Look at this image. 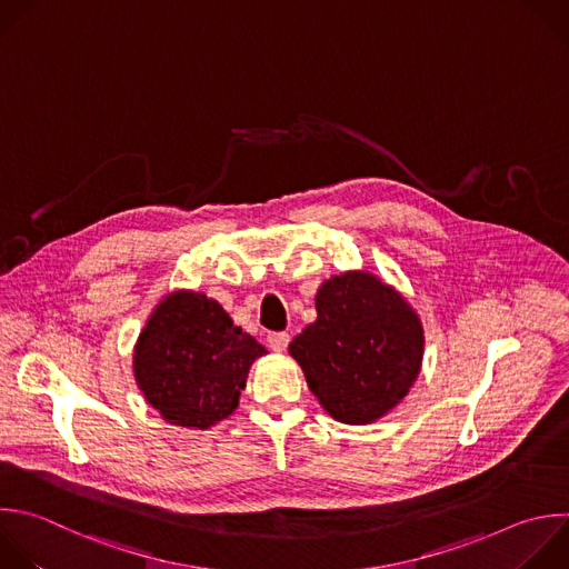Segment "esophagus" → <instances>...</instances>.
<instances>
[{
    "label": "esophagus",
    "mask_w": 569,
    "mask_h": 569,
    "mask_svg": "<svg viewBox=\"0 0 569 569\" xmlns=\"http://www.w3.org/2000/svg\"><path fill=\"white\" fill-rule=\"evenodd\" d=\"M290 343V335L288 332H270L268 335V346L274 350V352H283Z\"/></svg>",
    "instance_id": "esophagus-1"
}]
</instances>
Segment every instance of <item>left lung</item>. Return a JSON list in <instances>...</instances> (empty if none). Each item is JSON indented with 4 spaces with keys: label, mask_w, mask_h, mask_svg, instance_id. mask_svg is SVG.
<instances>
[{
    "label": "left lung",
    "mask_w": 569,
    "mask_h": 569,
    "mask_svg": "<svg viewBox=\"0 0 569 569\" xmlns=\"http://www.w3.org/2000/svg\"><path fill=\"white\" fill-rule=\"evenodd\" d=\"M317 319L288 350L323 411L343 425H370L396 409L425 357L420 315L393 286L366 270L326 279Z\"/></svg>",
    "instance_id": "1"
}]
</instances>
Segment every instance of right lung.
<instances>
[{
    "label": "right lung",
    "instance_id": "add662e5",
    "mask_svg": "<svg viewBox=\"0 0 569 569\" xmlns=\"http://www.w3.org/2000/svg\"><path fill=\"white\" fill-rule=\"evenodd\" d=\"M268 350L203 292L160 299L133 346L144 400L176 427L210 429L234 413L250 366Z\"/></svg>",
    "mask_w": 569,
    "mask_h": 569
}]
</instances>
